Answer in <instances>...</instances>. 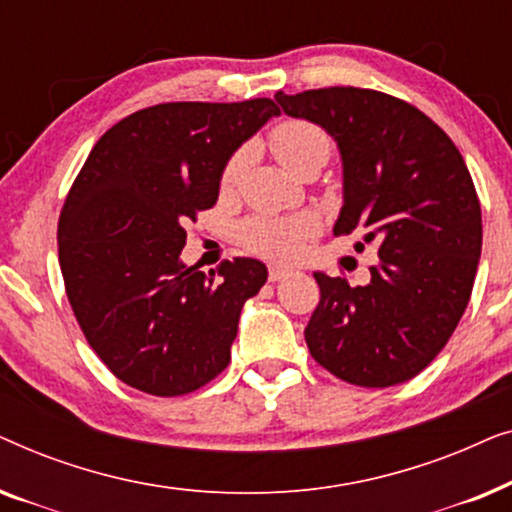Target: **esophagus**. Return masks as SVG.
I'll return each instance as SVG.
<instances>
[{"mask_svg": "<svg viewBox=\"0 0 512 512\" xmlns=\"http://www.w3.org/2000/svg\"><path fill=\"white\" fill-rule=\"evenodd\" d=\"M291 275L289 268H282V265H270V272H268V279L270 282H282Z\"/></svg>", "mask_w": 512, "mask_h": 512, "instance_id": "esophagus-1", "label": "esophagus"}]
</instances>
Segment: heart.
Instances as JSON below:
<instances>
[{"mask_svg":"<svg viewBox=\"0 0 512 512\" xmlns=\"http://www.w3.org/2000/svg\"><path fill=\"white\" fill-rule=\"evenodd\" d=\"M270 151L282 163L286 170L293 172L296 167L310 163V160H324L331 151L328 135L319 125L310 121H282L270 130ZM240 172V156H235L223 170V186H230ZM317 223L312 216H254L242 226V240L256 254L277 258V261H289L303 251L307 237L314 233Z\"/></svg>","mask_w":512,"mask_h":512,"instance_id":"1","label":"heart"}]
</instances>
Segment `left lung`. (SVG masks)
Listing matches in <instances>:
<instances>
[{
	"label": "left lung",
	"mask_w": 512,
	"mask_h": 512,
	"mask_svg": "<svg viewBox=\"0 0 512 512\" xmlns=\"http://www.w3.org/2000/svg\"><path fill=\"white\" fill-rule=\"evenodd\" d=\"M338 142L342 198L335 235L380 256L366 286L314 272L321 300L305 328L319 366L359 387H394L447 345L471 298L482 214L450 137L412 104L368 88L275 95Z\"/></svg>",
	"instance_id": "obj_1"
}]
</instances>
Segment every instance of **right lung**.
<instances>
[{"mask_svg": "<svg viewBox=\"0 0 512 512\" xmlns=\"http://www.w3.org/2000/svg\"><path fill=\"white\" fill-rule=\"evenodd\" d=\"M272 116L268 97L135 111L69 188L58 223L69 305L104 366L144 394H191L228 366L242 305L268 268L235 258L205 275L179 254L186 223L216 205L230 156Z\"/></svg>", "mask_w": 512, "mask_h": 512, "instance_id": "obj_1", "label": "right lung"}]
</instances>
